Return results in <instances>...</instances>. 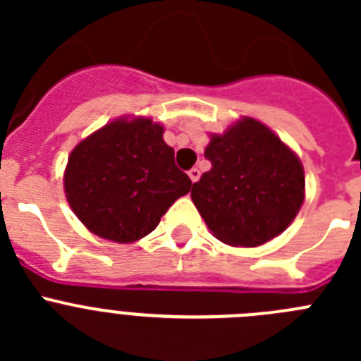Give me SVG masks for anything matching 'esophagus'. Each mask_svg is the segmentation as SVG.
<instances>
[{
	"label": "esophagus",
	"instance_id": "1",
	"mask_svg": "<svg viewBox=\"0 0 361 361\" xmlns=\"http://www.w3.org/2000/svg\"><path fill=\"white\" fill-rule=\"evenodd\" d=\"M188 175H190L191 183H197V180L200 178V170H199V168H191V170L188 171Z\"/></svg>",
	"mask_w": 361,
	"mask_h": 361
}]
</instances>
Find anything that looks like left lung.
I'll list each match as a JSON object with an SVG mask.
<instances>
[{
  "mask_svg": "<svg viewBox=\"0 0 361 361\" xmlns=\"http://www.w3.org/2000/svg\"><path fill=\"white\" fill-rule=\"evenodd\" d=\"M204 157L212 170L191 188V200L220 242L257 247L279 237L304 202V166L260 121H237L212 135Z\"/></svg>",
  "mask_w": 361,
  "mask_h": 361,
  "instance_id": "8db88e82",
  "label": "left lung"
}]
</instances>
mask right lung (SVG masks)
Segmentation results:
<instances>
[{
	"label": "right lung",
	"instance_id": "obj_1",
	"mask_svg": "<svg viewBox=\"0 0 361 361\" xmlns=\"http://www.w3.org/2000/svg\"><path fill=\"white\" fill-rule=\"evenodd\" d=\"M162 133L161 124L148 117L117 119L72 149L66 200L94 235L119 244L139 240L191 190Z\"/></svg>",
	"mask_w": 361,
	"mask_h": 361
}]
</instances>
